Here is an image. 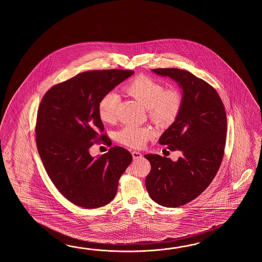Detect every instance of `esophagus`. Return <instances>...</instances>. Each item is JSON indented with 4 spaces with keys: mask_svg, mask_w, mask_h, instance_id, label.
Returning a JSON list of instances; mask_svg holds the SVG:
<instances>
[{
    "mask_svg": "<svg viewBox=\"0 0 262 262\" xmlns=\"http://www.w3.org/2000/svg\"><path fill=\"white\" fill-rule=\"evenodd\" d=\"M132 156H133L134 159L136 160V159H140L141 157H142V155L139 152V151H136V150H133L132 151Z\"/></svg>",
    "mask_w": 262,
    "mask_h": 262,
    "instance_id": "esophagus-1",
    "label": "esophagus"
}]
</instances>
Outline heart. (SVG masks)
<instances>
[{"mask_svg":"<svg viewBox=\"0 0 262 262\" xmlns=\"http://www.w3.org/2000/svg\"><path fill=\"white\" fill-rule=\"evenodd\" d=\"M125 92L144 106L152 123L159 126H167L175 121L182 106V95L176 88L164 90L159 81L147 76H138L125 86ZM120 96L115 92L104 95L98 104V115L102 122L116 121ZM154 136L149 128L127 125L116 134L118 142L131 148H142Z\"/></svg>","mask_w":262,"mask_h":262,"instance_id":"b5f03b06","label":"heart"}]
</instances>
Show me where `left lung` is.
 <instances>
[{"mask_svg":"<svg viewBox=\"0 0 262 262\" xmlns=\"http://www.w3.org/2000/svg\"><path fill=\"white\" fill-rule=\"evenodd\" d=\"M152 72L168 77L182 89V106L159 143L182 152L177 161L146 155L150 171L145 184L150 199L164 207L182 206L206 189L222 162L227 115L217 92L203 79L178 68H157Z\"/></svg>","mask_w":262,"mask_h":262,"instance_id":"obj_1","label":"left lung"}]
</instances>
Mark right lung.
I'll list each match as a JSON object with an SVG mask.
<instances>
[{
	"label": "right lung",
	"instance_id": "right-lung-1",
	"mask_svg": "<svg viewBox=\"0 0 262 262\" xmlns=\"http://www.w3.org/2000/svg\"><path fill=\"white\" fill-rule=\"evenodd\" d=\"M131 70H95L50 88L40 103L35 126L36 146L56 188L75 205L105 206L117 193L119 179L132 155L119 146L93 157L90 148L102 139L112 145L98 115L104 95L131 77Z\"/></svg>",
	"mask_w": 262,
	"mask_h": 262
}]
</instances>
